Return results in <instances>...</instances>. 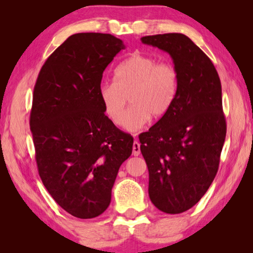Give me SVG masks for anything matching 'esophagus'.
Returning a JSON list of instances; mask_svg holds the SVG:
<instances>
[{
  "instance_id": "esophagus-1",
  "label": "esophagus",
  "mask_w": 253,
  "mask_h": 253,
  "mask_svg": "<svg viewBox=\"0 0 253 253\" xmlns=\"http://www.w3.org/2000/svg\"><path fill=\"white\" fill-rule=\"evenodd\" d=\"M132 154H134V156H138L140 154V144L137 140L132 144Z\"/></svg>"
}]
</instances>
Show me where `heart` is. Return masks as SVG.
<instances>
[{
    "mask_svg": "<svg viewBox=\"0 0 253 253\" xmlns=\"http://www.w3.org/2000/svg\"><path fill=\"white\" fill-rule=\"evenodd\" d=\"M115 83H104L99 98L104 111L116 126L134 132L146 126L152 116L163 117L172 107L177 91V72L169 63L136 52L115 69ZM129 97L132 107L125 117Z\"/></svg>",
    "mask_w": 253,
    "mask_h": 253,
    "instance_id": "heart-1",
    "label": "heart"
}]
</instances>
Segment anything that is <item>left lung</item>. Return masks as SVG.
I'll return each instance as SVG.
<instances>
[{"instance_id":"8db88e82","label":"left lung","mask_w":253,"mask_h":253,"mask_svg":"<svg viewBox=\"0 0 253 253\" xmlns=\"http://www.w3.org/2000/svg\"><path fill=\"white\" fill-rule=\"evenodd\" d=\"M140 40L168 52L177 72L172 107L139 142L149 199L162 212L178 214L199 202L219 169L226 134L221 81L210 58L184 34Z\"/></svg>"}]
</instances>
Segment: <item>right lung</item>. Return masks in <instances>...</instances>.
<instances>
[{
	"label": "right lung",
	"instance_id": "1",
	"mask_svg": "<svg viewBox=\"0 0 253 253\" xmlns=\"http://www.w3.org/2000/svg\"><path fill=\"white\" fill-rule=\"evenodd\" d=\"M124 42L107 33L70 36L38 76L30 115L38 170L53 200L71 215L92 219L109 207L134 138L106 116L99 88Z\"/></svg>",
	"mask_w": 253,
	"mask_h": 253
}]
</instances>
